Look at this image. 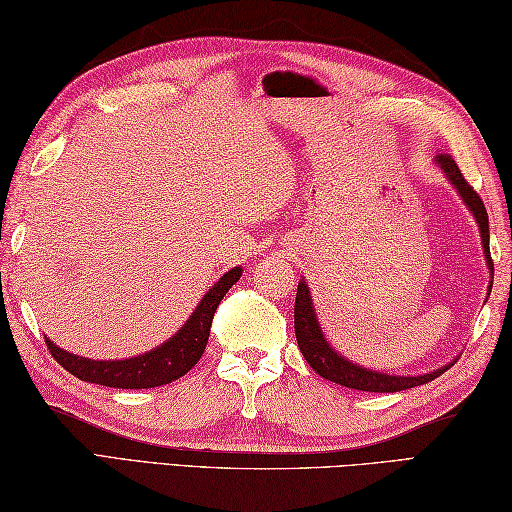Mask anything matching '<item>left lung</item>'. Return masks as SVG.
I'll return each instance as SVG.
<instances>
[{
  "mask_svg": "<svg viewBox=\"0 0 512 512\" xmlns=\"http://www.w3.org/2000/svg\"><path fill=\"white\" fill-rule=\"evenodd\" d=\"M435 165L443 171V176H446L450 185L455 187L459 198L464 200V205L468 207L472 218H475V223L479 227V236H481V247H484L486 267L490 272V278H493V258H490V247H488L490 245L488 214H486L484 202H481L477 191H472V187L464 180V176H461L457 162L452 160V156H448V153H439L435 158ZM490 289H493V281L488 285V292ZM294 332H296V343L301 347L305 361L312 365V370L316 374H321L323 379L345 385V388H352V390L401 392L408 388H417V385L437 379L439 374H443L457 363V359H452L450 363L441 365V368L426 374H388V372H376L370 368H363V365H356L354 361L345 359V356L336 352L330 345V341L325 339V332L321 323H318L310 287H307L305 278L298 281V289H296Z\"/></svg>",
  "mask_w": 512,
  "mask_h": 512,
  "instance_id": "left-lung-1",
  "label": "left lung"
}]
</instances>
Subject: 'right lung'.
<instances>
[{
    "mask_svg": "<svg viewBox=\"0 0 512 512\" xmlns=\"http://www.w3.org/2000/svg\"><path fill=\"white\" fill-rule=\"evenodd\" d=\"M243 276V267H234L225 272L218 281L209 287V292L200 298L196 310L185 321L180 330L153 350L131 356V359H115V361H95L84 359L57 347L48 336L46 345L55 361L62 365L66 372H71L80 381L106 385V388H122V390H144L158 388L171 381L185 376L200 361L205 352L211 318L216 314V307L223 301L231 285H236Z\"/></svg>",
    "mask_w": 512,
    "mask_h": 512,
    "instance_id": "1",
    "label": "right lung"
}]
</instances>
